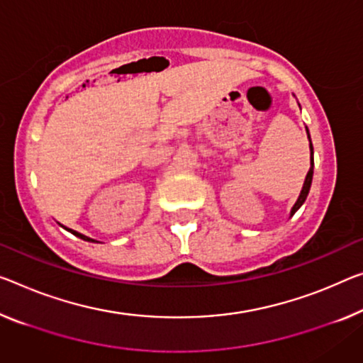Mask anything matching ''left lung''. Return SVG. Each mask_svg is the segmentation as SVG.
Here are the masks:
<instances>
[{"instance_id":"left-lung-1","label":"left lung","mask_w":363,"mask_h":363,"mask_svg":"<svg viewBox=\"0 0 363 363\" xmlns=\"http://www.w3.org/2000/svg\"><path fill=\"white\" fill-rule=\"evenodd\" d=\"M306 133H308V128H306ZM308 139H310V133H308ZM310 150H311V167H310V170H308V174H306V177H305V183H303V188H302V191H300V196H298V199H297V203L294 204V208H292V211H291V217L297 213V211L300 209V206H302L303 203H305V199H306V196H308V191H310V186H311V180H313V146H311V139H310Z\"/></svg>"}]
</instances>
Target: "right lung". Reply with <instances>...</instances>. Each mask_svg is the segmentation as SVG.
<instances>
[{
  "label": "right lung",
  "mask_w": 363,
  "mask_h": 363,
  "mask_svg": "<svg viewBox=\"0 0 363 363\" xmlns=\"http://www.w3.org/2000/svg\"><path fill=\"white\" fill-rule=\"evenodd\" d=\"M68 230H69L71 233H74L76 237H79V238H82V240H86V242H96V240H92V238H89V237H86V235H82V233L76 232V230H71V228H68Z\"/></svg>",
  "instance_id": "1"
}]
</instances>
